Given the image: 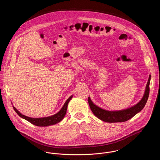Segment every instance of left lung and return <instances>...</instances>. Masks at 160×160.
Here are the masks:
<instances>
[{
    "label": "left lung",
    "mask_w": 160,
    "mask_h": 160,
    "mask_svg": "<svg viewBox=\"0 0 160 160\" xmlns=\"http://www.w3.org/2000/svg\"><path fill=\"white\" fill-rule=\"evenodd\" d=\"M151 76H149L148 83L146 86L145 94L141 101L136 105L131 107L129 108L119 110V111H107L103 110L99 107L95 105L91 98H88V102L92 112L99 119L106 122H125L140 112L145 107L148 101L149 94V83Z\"/></svg>",
    "instance_id": "obj_1"
}]
</instances>
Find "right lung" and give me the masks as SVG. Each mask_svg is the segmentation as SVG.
<instances>
[{
	"label": "right lung",
	"instance_id": "right-lung-1",
	"mask_svg": "<svg viewBox=\"0 0 160 160\" xmlns=\"http://www.w3.org/2000/svg\"><path fill=\"white\" fill-rule=\"evenodd\" d=\"M72 96H71L68 99H67L64 104L63 106L61 108V110L57 113L56 114H54L52 116H48V117H46V118H29L26 116H24L23 114L20 113L14 107H13L15 112L18 114V116H20L21 118L23 119H26V121L31 122V123L38 126V127H47L49 125H54L58 122L61 121L64 116H65V114L67 113V107L69 101L72 98Z\"/></svg>",
	"mask_w": 160,
	"mask_h": 160
}]
</instances>
